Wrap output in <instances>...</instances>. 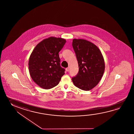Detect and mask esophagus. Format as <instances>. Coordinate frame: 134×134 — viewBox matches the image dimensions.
<instances>
[{
    "instance_id": "esophagus-1",
    "label": "esophagus",
    "mask_w": 134,
    "mask_h": 134,
    "mask_svg": "<svg viewBox=\"0 0 134 134\" xmlns=\"http://www.w3.org/2000/svg\"><path fill=\"white\" fill-rule=\"evenodd\" d=\"M69 70H70V68H69V67L66 68V71H69Z\"/></svg>"
}]
</instances>
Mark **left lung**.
Listing matches in <instances>:
<instances>
[{"instance_id": "left-lung-1", "label": "left lung", "mask_w": 134, "mask_h": 134, "mask_svg": "<svg viewBox=\"0 0 134 134\" xmlns=\"http://www.w3.org/2000/svg\"><path fill=\"white\" fill-rule=\"evenodd\" d=\"M74 49L79 64V71L72 79L77 88L89 91L94 88L100 80L105 71V62L98 47L86 40L74 39Z\"/></svg>"}]
</instances>
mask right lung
I'll use <instances>...</instances> for the list:
<instances>
[{
	"mask_svg": "<svg viewBox=\"0 0 134 134\" xmlns=\"http://www.w3.org/2000/svg\"><path fill=\"white\" fill-rule=\"evenodd\" d=\"M66 40L50 37L40 42L29 57V71L32 79L41 88L49 89L59 83L65 73L60 64L59 52Z\"/></svg>",
	"mask_w": 134,
	"mask_h": 134,
	"instance_id": "obj_1",
	"label": "right lung"
}]
</instances>
